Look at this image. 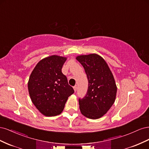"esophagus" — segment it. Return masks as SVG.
Masks as SVG:
<instances>
[{"mask_svg":"<svg viewBox=\"0 0 149 149\" xmlns=\"http://www.w3.org/2000/svg\"><path fill=\"white\" fill-rule=\"evenodd\" d=\"M73 89H74V91L76 92V91H77V86H76V85H75L73 87Z\"/></svg>","mask_w":149,"mask_h":149,"instance_id":"esophagus-1","label":"esophagus"}]
</instances>
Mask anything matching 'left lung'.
Returning <instances> with one entry per match:
<instances>
[{
    "label": "left lung",
    "mask_w": 149,
    "mask_h": 149,
    "mask_svg": "<svg viewBox=\"0 0 149 149\" xmlns=\"http://www.w3.org/2000/svg\"><path fill=\"white\" fill-rule=\"evenodd\" d=\"M84 67L88 80L87 94L79 100V109L86 118L97 119L107 113L116 100L114 76L102 57L96 53L76 57Z\"/></svg>",
    "instance_id": "left-lung-1"
}]
</instances>
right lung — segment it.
Wrapping results in <instances>:
<instances>
[{
  "instance_id": "right-lung-1",
  "label": "right lung",
  "mask_w": 149,
  "mask_h": 149,
  "mask_svg": "<svg viewBox=\"0 0 149 149\" xmlns=\"http://www.w3.org/2000/svg\"><path fill=\"white\" fill-rule=\"evenodd\" d=\"M66 57L52 55L40 60L30 76L28 89L31 101L45 116H55L63 111L74 89L61 69Z\"/></svg>"
}]
</instances>
